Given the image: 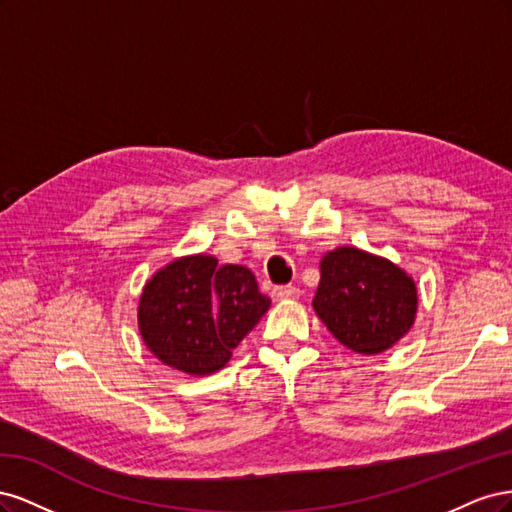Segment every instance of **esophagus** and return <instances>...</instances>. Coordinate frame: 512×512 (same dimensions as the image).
I'll list each match as a JSON object with an SVG mask.
<instances>
[{
  "instance_id": "1",
  "label": "esophagus",
  "mask_w": 512,
  "mask_h": 512,
  "mask_svg": "<svg viewBox=\"0 0 512 512\" xmlns=\"http://www.w3.org/2000/svg\"><path fill=\"white\" fill-rule=\"evenodd\" d=\"M301 290L297 286H277L273 288V299L284 301V299H297Z\"/></svg>"
}]
</instances>
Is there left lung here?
<instances>
[{
    "mask_svg": "<svg viewBox=\"0 0 512 512\" xmlns=\"http://www.w3.org/2000/svg\"><path fill=\"white\" fill-rule=\"evenodd\" d=\"M312 305L339 344L380 354L412 329L418 294L412 277L391 260L346 245L320 260Z\"/></svg>",
    "mask_w": 512,
    "mask_h": 512,
    "instance_id": "8db88e82",
    "label": "left lung"
}]
</instances>
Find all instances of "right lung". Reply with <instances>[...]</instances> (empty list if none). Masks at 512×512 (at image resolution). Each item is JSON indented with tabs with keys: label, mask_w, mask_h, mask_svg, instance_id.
<instances>
[{
	"label": "right lung",
	"mask_w": 512,
	"mask_h": 512,
	"mask_svg": "<svg viewBox=\"0 0 512 512\" xmlns=\"http://www.w3.org/2000/svg\"><path fill=\"white\" fill-rule=\"evenodd\" d=\"M271 299L250 269L218 267L207 254L168 262L145 284L138 329L164 365L190 376L222 369L232 350L267 314Z\"/></svg>",
	"instance_id": "obj_1"
}]
</instances>
